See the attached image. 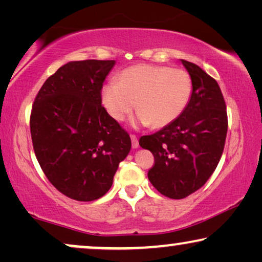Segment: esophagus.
<instances>
[{
    "label": "esophagus",
    "instance_id": "34e87169",
    "mask_svg": "<svg viewBox=\"0 0 262 262\" xmlns=\"http://www.w3.org/2000/svg\"><path fill=\"white\" fill-rule=\"evenodd\" d=\"M131 142H132V148H134V149H137L138 146H139V143H138V138H137V136L131 135Z\"/></svg>",
    "mask_w": 262,
    "mask_h": 262
}]
</instances>
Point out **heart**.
Returning a JSON list of instances; mask_svg holds the SVG:
<instances>
[{"instance_id":"b5f03b06","label":"heart","mask_w":262,"mask_h":262,"mask_svg":"<svg viewBox=\"0 0 262 262\" xmlns=\"http://www.w3.org/2000/svg\"><path fill=\"white\" fill-rule=\"evenodd\" d=\"M192 77L181 68L137 64L124 69L117 82L101 88V102L108 116L123 121L135 108L137 120L163 127L184 112L192 95Z\"/></svg>"}]
</instances>
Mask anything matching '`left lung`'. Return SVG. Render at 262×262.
Returning <instances> with one entry per match:
<instances>
[{
	"mask_svg": "<svg viewBox=\"0 0 262 262\" xmlns=\"http://www.w3.org/2000/svg\"><path fill=\"white\" fill-rule=\"evenodd\" d=\"M192 77L188 105L162 130L139 138L152 152L148 178L161 194L182 199L205 185L218 166L228 131L227 106L217 81L196 64L182 59Z\"/></svg>",
	"mask_w": 262,
	"mask_h": 262,
	"instance_id": "left-lung-1",
	"label": "left lung"
}]
</instances>
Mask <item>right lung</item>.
Listing matches in <instances>:
<instances>
[{"label": "right lung", "instance_id": "obj_1", "mask_svg": "<svg viewBox=\"0 0 262 262\" xmlns=\"http://www.w3.org/2000/svg\"><path fill=\"white\" fill-rule=\"evenodd\" d=\"M114 60L69 62L51 75L31 111L32 143L49 181L64 195L92 202L105 195L131 138L101 105Z\"/></svg>", "mask_w": 262, "mask_h": 262}]
</instances>
